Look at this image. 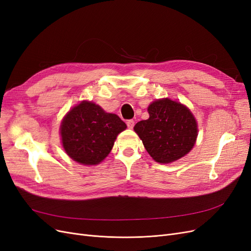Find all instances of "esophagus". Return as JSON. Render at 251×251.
Returning <instances> with one entry per match:
<instances>
[{
  "mask_svg": "<svg viewBox=\"0 0 251 251\" xmlns=\"http://www.w3.org/2000/svg\"><path fill=\"white\" fill-rule=\"evenodd\" d=\"M134 125H135V121H134L133 119H128V120H126V126H127V127H128V128H133Z\"/></svg>",
  "mask_w": 251,
  "mask_h": 251,
  "instance_id": "obj_1",
  "label": "esophagus"
}]
</instances>
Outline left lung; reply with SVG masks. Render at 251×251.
<instances>
[{
	"label": "left lung",
	"instance_id": "left-lung-1",
	"mask_svg": "<svg viewBox=\"0 0 251 251\" xmlns=\"http://www.w3.org/2000/svg\"><path fill=\"white\" fill-rule=\"evenodd\" d=\"M150 117L134 126L144 148L155 161L171 163L185 156L194 148L198 125L184 104L162 98L151 102Z\"/></svg>",
	"mask_w": 251,
	"mask_h": 251
}]
</instances>
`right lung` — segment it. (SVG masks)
Returning <instances> with one entry per match:
<instances>
[{
    "mask_svg": "<svg viewBox=\"0 0 251 251\" xmlns=\"http://www.w3.org/2000/svg\"><path fill=\"white\" fill-rule=\"evenodd\" d=\"M126 125L116 114L83 100L66 114L60 125L67 155L83 165H96L109 155L117 135Z\"/></svg>",
    "mask_w": 251,
    "mask_h": 251,
    "instance_id": "obj_1",
    "label": "right lung"
}]
</instances>
